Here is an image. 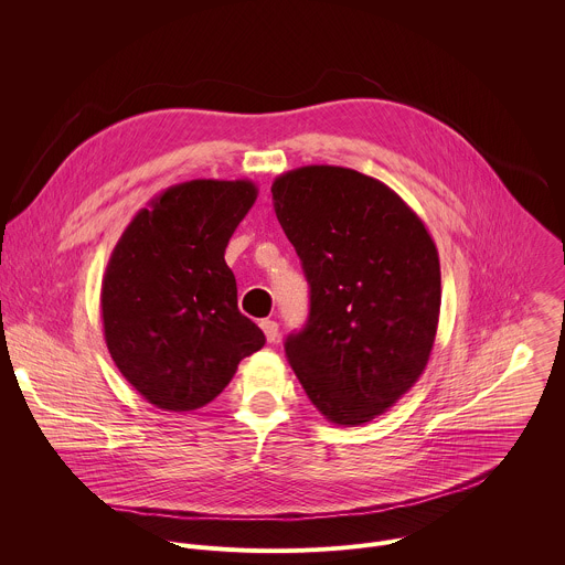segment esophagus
I'll list each match as a JSON object with an SVG mask.
<instances>
[{
  "instance_id": "obj_1",
  "label": "esophagus",
  "mask_w": 565,
  "mask_h": 565,
  "mask_svg": "<svg viewBox=\"0 0 565 565\" xmlns=\"http://www.w3.org/2000/svg\"><path fill=\"white\" fill-rule=\"evenodd\" d=\"M259 327H262V331H264V335H266V340H268V342H275V340H277V335H279L277 321H273V319H264Z\"/></svg>"
}]
</instances>
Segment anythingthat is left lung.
<instances>
[{
  "label": "left lung",
  "mask_w": 565,
  "mask_h": 565,
  "mask_svg": "<svg viewBox=\"0 0 565 565\" xmlns=\"http://www.w3.org/2000/svg\"><path fill=\"white\" fill-rule=\"evenodd\" d=\"M270 192L310 284L308 324L288 335L286 358L329 423H371L429 362L440 315L434 238L388 185L349 168H297Z\"/></svg>",
  "instance_id": "1"
}]
</instances>
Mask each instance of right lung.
<instances>
[{
  "label": "right lung",
  "mask_w": 565,
  "mask_h": 565,
  "mask_svg": "<svg viewBox=\"0 0 565 565\" xmlns=\"http://www.w3.org/2000/svg\"><path fill=\"white\" fill-rule=\"evenodd\" d=\"M248 179H194L156 194L109 257L103 331L125 380L153 407L194 412L266 344L236 306L223 255L257 201Z\"/></svg>",
  "instance_id": "obj_1"
}]
</instances>
